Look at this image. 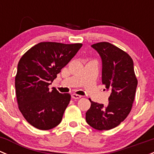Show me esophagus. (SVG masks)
Listing matches in <instances>:
<instances>
[{"label": "esophagus", "mask_w": 154, "mask_h": 154, "mask_svg": "<svg viewBox=\"0 0 154 154\" xmlns=\"http://www.w3.org/2000/svg\"><path fill=\"white\" fill-rule=\"evenodd\" d=\"M71 97H72L73 99H80L82 96L79 95V94H73L72 95H71Z\"/></svg>", "instance_id": "1"}]
</instances>
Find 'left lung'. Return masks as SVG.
<instances>
[{"instance_id":"left-lung-1","label":"left lung","mask_w":154,"mask_h":154,"mask_svg":"<svg viewBox=\"0 0 154 154\" xmlns=\"http://www.w3.org/2000/svg\"><path fill=\"white\" fill-rule=\"evenodd\" d=\"M91 47L102 60V83L111 91L106 106L91 101L86 113V122L98 130H109L119 126L131 111L138 80L130 56L106 42Z\"/></svg>"}]
</instances>
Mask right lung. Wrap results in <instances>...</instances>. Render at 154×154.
Instances as JSON below:
<instances>
[{"instance_id": "1", "label": "right lung", "mask_w": 154, "mask_h": 154, "mask_svg": "<svg viewBox=\"0 0 154 154\" xmlns=\"http://www.w3.org/2000/svg\"><path fill=\"white\" fill-rule=\"evenodd\" d=\"M83 45L40 42L20 59L15 79L18 109L27 122L48 130L61 122L71 95L48 86Z\"/></svg>"}]
</instances>
